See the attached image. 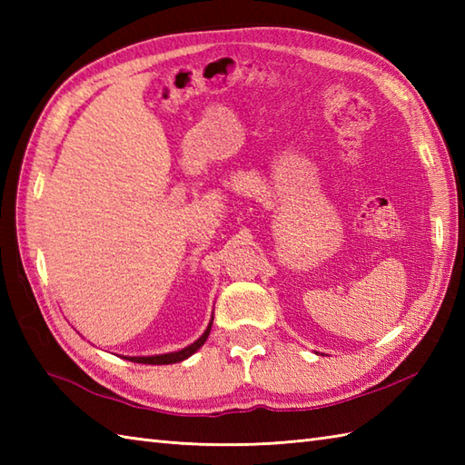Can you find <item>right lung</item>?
Returning a JSON list of instances; mask_svg holds the SVG:
<instances>
[{
  "mask_svg": "<svg viewBox=\"0 0 465 465\" xmlns=\"http://www.w3.org/2000/svg\"><path fill=\"white\" fill-rule=\"evenodd\" d=\"M210 330H212V323L207 325V330L203 331V335L197 341H193L192 345H187V348L180 350V351H173V353H163V355H152V358H125L130 361H135V363H150V365H162V363H177L182 361L185 358H190V355L193 351H197L203 345V341L207 340V335H210Z\"/></svg>",
  "mask_w": 465,
  "mask_h": 465,
  "instance_id": "obj_1",
  "label": "right lung"
}]
</instances>
